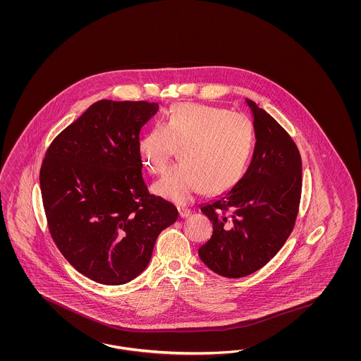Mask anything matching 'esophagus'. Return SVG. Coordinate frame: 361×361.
I'll return each mask as SVG.
<instances>
[{
  "label": "esophagus",
  "instance_id": "34e87169",
  "mask_svg": "<svg viewBox=\"0 0 361 361\" xmlns=\"http://www.w3.org/2000/svg\"><path fill=\"white\" fill-rule=\"evenodd\" d=\"M177 210H178V214H180L181 219H185V217H189V216L192 214V210L189 208H186V207H183V205H178Z\"/></svg>",
  "mask_w": 361,
  "mask_h": 361
}]
</instances>
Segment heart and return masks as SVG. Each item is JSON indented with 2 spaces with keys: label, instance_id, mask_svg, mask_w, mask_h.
Segmentation results:
<instances>
[{
  "label": "heart",
  "instance_id": "1",
  "mask_svg": "<svg viewBox=\"0 0 361 361\" xmlns=\"http://www.w3.org/2000/svg\"><path fill=\"white\" fill-rule=\"evenodd\" d=\"M255 145L249 116L209 104L183 103L171 109L137 142L142 163L151 173L164 169L176 147L178 163L152 185L154 195L184 204L202 188L216 195L230 190L245 175Z\"/></svg>",
  "mask_w": 361,
  "mask_h": 361
}]
</instances>
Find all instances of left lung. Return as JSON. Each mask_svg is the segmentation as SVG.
Masks as SVG:
<instances>
[{"instance_id":"1","label":"left lung","mask_w":361,"mask_h":361,"mask_svg":"<svg viewBox=\"0 0 361 361\" xmlns=\"http://www.w3.org/2000/svg\"><path fill=\"white\" fill-rule=\"evenodd\" d=\"M255 148L246 173L229 192L201 207L213 222L198 257L212 271L242 278L258 271L282 249L295 225L302 193V159L283 127L246 99Z\"/></svg>"}]
</instances>
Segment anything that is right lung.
<instances>
[{"instance_id": "right-lung-1", "label": "right lung", "mask_w": 361, "mask_h": 361, "mask_svg": "<svg viewBox=\"0 0 361 361\" xmlns=\"http://www.w3.org/2000/svg\"><path fill=\"white\" fill-rule=\"evenodd\" d=\"M157 103L99 100L50 144L39 185L50 234L70 264L102 284L128 283L178 217L149 195L137 149Z\"/></svg>"}]
</instances>
